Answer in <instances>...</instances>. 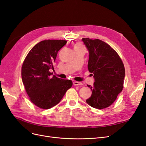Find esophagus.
<instances>
[{
  "mask_svg": "<svg viewBox=\"0 0 146 146\" xmlns=\"http://www.w3.org/2000/svg\"><path fill=\"white\" fill-rule=\"evenodd\" d=\"M73 85L74 86H81L82 85V84L80 82H78V81H74L73 82Z\"/></svg>",
  "mask_w": 146,
  "mask_h": 146,
  "instance_id": "1",
  "label": "esophagus"
}]
</instances>
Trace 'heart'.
<instances>
[{
	"label": "heart",
	"mask_w": 146,
	"mask_h": 146,
	"mask_svg": "<svg viewBox=\"0 0 146 146\" xmlns=\"http://www.w3.org/2000/svg\"><path fill=\"white\" fill-rule=\"evenodd\" d=\"M81 47H84L82 44H76V45H74V48H81Z\"/></svg>",
	"instance_id": "b5f03b06"
}]
</instances>
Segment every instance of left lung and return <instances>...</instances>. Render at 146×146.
Segmentation results:
<instances>
[{
    "mask_svg": "<svg viewBox=\"0 0 146 146\" xmlns=\"http://www.w3.org/2000/svg\"><path fill=\"white\" fill-rule=\"evenodd\" d=\"M82 40L89 53L88 69L95 79L93 87L88 85L92 93L86 102L95 109H105L123 90L124 64L116 51L104 41L88 37Z\"/></svg>",
    "mask_w": 146,
    "mask_h": 146,
    "instance_id": "1",
    "label": "left lung"
}]
</instances>
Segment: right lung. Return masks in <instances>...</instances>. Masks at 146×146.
Here are the masks:
<instances>
[{
    "mask_svg": "<svg viewBox=\"0 0 146 146\" xmlns=\"http://www.w3.org/2000/svg\"><path fill=\"white\" fill-rule=\"evenodd\" d=\"M65 40H45L35 45L22 67V79L31 101L39 108L49 109L57 105L67 90L71 80L58 78L49 70L53 69L59 50Z\"/></svg>",
    "mask_w": 146,
    "mask_h": 146,
    "instance_id": "1",
    "label": "right lung"
}]
</instances>
